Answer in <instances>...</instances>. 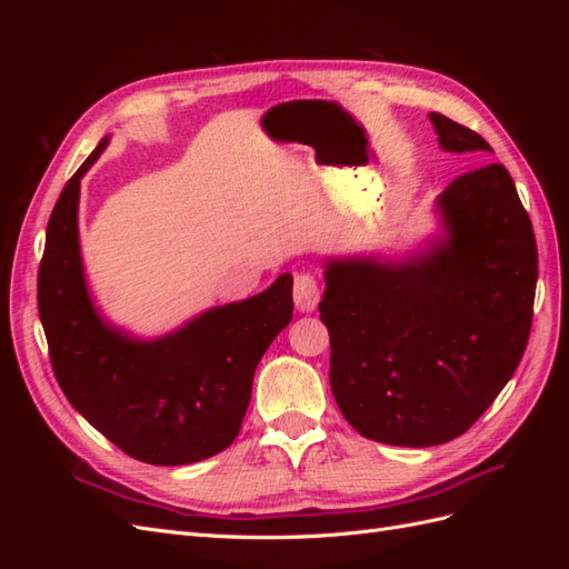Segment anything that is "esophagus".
<instances>
[{"label": "esophagus", "mask_w": 569, "mask_h": 569, "mask_svg": "<svg viewBox=\"0 0 569 569\" xmlns=\"http://www.w3.org/2000/svg\"><path fill=\"white\" fill-rule=\"evenodd\" d=\"M320 301V289L318 280L311 272H301L295 280V303L301 313H311L316 311V306Z\"/></svg>", "instance_id": "1"}]
</instances>
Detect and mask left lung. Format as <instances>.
<instances>
[{
	"mask_svg": "<svg viewBox=\"0 0 569 569\" xmlns=\"http://www.w3.org/2000/svg\"><path fill=\"white\" fill-rule=\"evenodd\" d=\"M443 151H491L475 130L429 113ZM441 234L406 253L325 258L320 320L330 385L358 435L446 443L481 418L527 349L539 258L506 166L456 178L435 201Z\"/></svg>",
	"mask_w": 569,
	"mask_h": 569,
	"instance_id": "8db88e82",
	"label": "left lung"
}]
</instances>
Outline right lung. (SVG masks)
I'll list each match as a JSON object with an SVG mask.
<instances>
[{
	"label": "right lung",
	"instance_id": "right-lung-1",
	"mask_svg": "<svg viewBox=\"0 0 569 569\" xmlns=\"http://www.w3.org/2000/svg\"><path fill=\"white\" fill-rule=\"evenodd\" d=\"M104 137L61 189L47 226L38 308L66 399L120 451L149 465L211 458L239 435L258 360L291 320V274L244 301L216 306L157 339L101 318L84 278L80 180Z\"/></svg>",
	"mask_w": 569,
	"mask_h": 569
}]
</instances>
